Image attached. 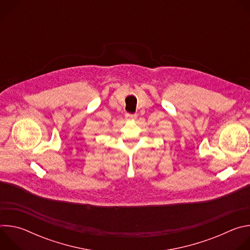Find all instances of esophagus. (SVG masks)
Wrapping results in <instances>:
<instances>
[{"instance_id": "1", "label": "esophagus", "mask_w": 250, "mask_h": 250, "mask_svg": "<svg viewBox=\"0 0 250 250\" xmlns=\"http://www.w3.org/2000/svg\"><path fill=\"white\" fill-rule=\"evenodd\" d=\"M137 116L134 114V115H131V114H126L125 115V119L126 120H136Z\"/></svg>"}]
</instances>
